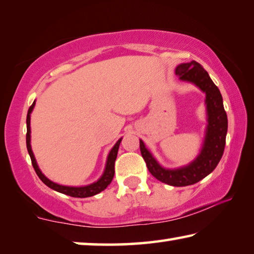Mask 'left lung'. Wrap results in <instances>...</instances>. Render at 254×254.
<instances>
[{
  "mask_svg": "<svg viewBox=\"0 0 254 254\" xmlns=\"http://www.w3.org/2000/svg\"><path fill=\"white\" fill-rule=\"evenodd\" d=\"M180 80L195 84L206 94L207 127L200 153L194 161L177 169H166L157 162L149 150L140 140V151L147 167L154 178L170 186L183 187L194 185L205 178L216 168L225 148L227 133V115L223 105L220 89L210 79L208 72L195 60L180 64L176 68Z\"/></svg>",
  "mask_w": 254,
  "mask_h": 254,
  "instance_id": "8db88e82",
  "label": "left lung"
}]
</instances>
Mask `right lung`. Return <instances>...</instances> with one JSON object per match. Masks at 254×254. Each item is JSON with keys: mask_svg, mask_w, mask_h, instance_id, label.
Segmentation results:
<instances>
[{"mask_svg": "<svg viewBox=\"0 0 254 254\" xmlns=\"http://www.w3.org/2000/svg\"><path fill=\"white\" fill-rule=\"evenodd\" d=\"M34 104H36V102L32 103V105L29 107V111H28V115H27V149H28V152H29V156L31 158V162H32V166L34 168V171H36L38 177L41 179V182L44 183L45 185H47L49 188L54 189L56 191H59L62 192V194H65L68 196H71V197H78V198H85V197H91L98 194V192H101L104 190V189L109 186L111 184L112 179L114 177V163L115 160H117V156H118V151H119V147H120V143H121L122 139H120L112 150L109 153V156H107V161H106V166H105V170H104V174L102 175V177L97 180V182L93 183L91 185H87V186H83V187H69V186H63V185H58L54 182H51L48 178L46 177V176L41 173V170L39 169V167L37 165V161H36V158L33 156V152L31 150V144H30V114H31V112L34 107Z\"/></svg>", "mask_w": 254, "mask_h": 254, "instance_id": "add662e5", "label": "right lung"}]
</instances>
